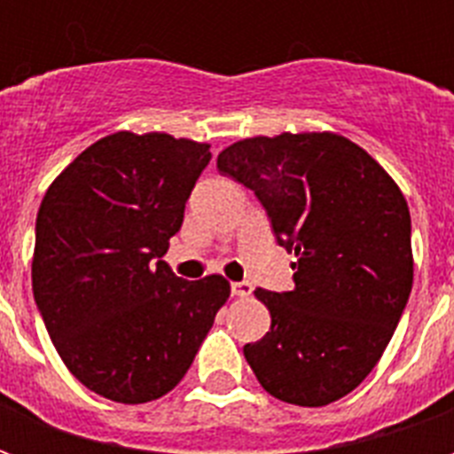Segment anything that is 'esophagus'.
Instances as JSON below:
<instances>
[{
  "label": "esophagus",
  "mask_w": 454,
  "mask_h": 454,
  "mask_svg": "<svg viewBox=\"0 0 454 454\" xmlns=\"http://www.w3.org/2000/svg\"><path fill=\"white\" fill-rule=\"evenodd\" d=\"M231 292H233V296H238V299H246V296L253 294V285H250V282H236V285H231Z\"/></svg>",
  "instance_id": "34e87169"
}]
</instances>
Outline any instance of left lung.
<instances>
[{
	"mask_svg": "<svg viewBox=\"0 0 454 454\" xmlns=\"http://www.w3.org/2000/svg\"><path fill=\"white\" fill-rule=\"evenodd\" d=\"M216 168L255 192L296 255L292 292H255L272 325L243 348L247 364L286 403L342 399L374 370L409 301L406 199L367 150L328 130L238 140Z\"/></svg>",
	"mask_w": 454,
	"mask_h": 454,
	"instance_id": "1",
	"label": "left lung"
}]
</instances>
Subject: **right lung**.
I'll list each match as a JSON object with an SVG mask.
<instances>
[{
	"label": "right lung",
	"mask_w": 454,
	"mask_h": 454,
	"mask_svg": "<svg viewBox=\"0 0 454 454\" xmlns=\"http://www.w3.org/2000/svg\"><path fill=\"white\" fill-rule=\"evenodd\" d=\"M208 143L119 130L55 177L35 218L34 299L65 367L90 391L145 403L177 387L231 296L221 275L162 260Z\"/></svg>",
	"instance_id": "1"
}]
</instances>
